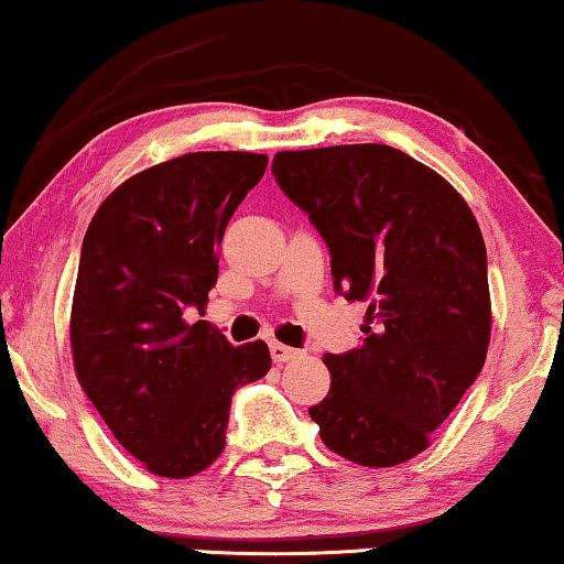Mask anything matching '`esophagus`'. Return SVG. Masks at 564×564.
<instances>
[{"instance_id":"obj_1","label":"esophagus","mask_w":564,"mask_h":564,"mask_svg":"<svg viewBox=\"0 0 564 564\" xmlns=\"http://www.w3.org/2000/svg\"><path fill=\"white\" fill-rule=\"evenodd\" d=\"M299 354H302V351H296V348H291V346L278 344V340H273V344H270V356H273V361H278V365L296 359Z\"/></svg>"}]
</instances>
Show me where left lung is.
I'll return each mask as SVG.
<instances>
[{
	"label": "left lung",
	"instance_id": "left-lung-1",
	"mask_svg": "<svg viewBox=\"0 0 564 564\" xmlns=\"http://www.w3.org/2000/svg\"><path fill=\"white\" fill-rule=\"evenodd\" d=\"M273 174L330 247L335 291L369 302L361 344L323 359L330 390L312 422L359 466L411 460L487 359L479 224L445 176L380 142L281 151Z\"/></svg>",
	"mask_w": 564,
	"mask_h": 564
}]
</instances>
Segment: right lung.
<instances>
[{
	"instance_id": "1",
	"label": "right lung",
	"mask_w": 564,
	"mask_h": 564,
	"mask_svg": "<svg viewBox=\"0 0 564 564\" xmlns=\"http://www.w3.org/2000/svg\"><path fill=\"white\" fill-rule=\"evenodd\" d=\"M268 155L205 151L119 184L83 239L69 346L85 395L119 445L163 479L224 453L231 395L268 375L262 340L231 346L205 319L218 247Z\"/></svg>"
}]
</instances>
